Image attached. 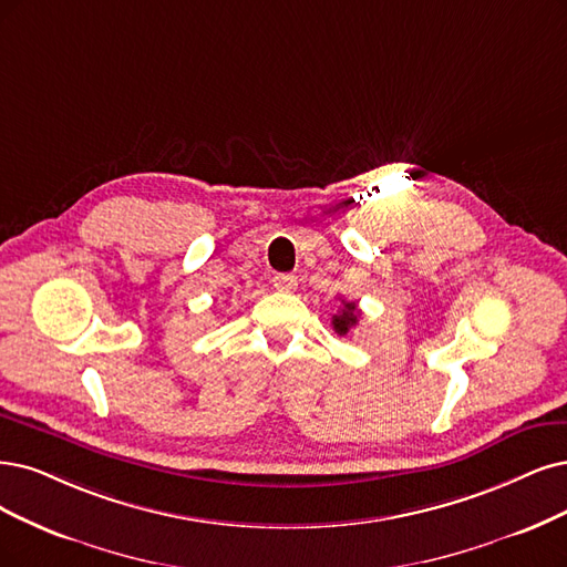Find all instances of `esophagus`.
<instances>
[{
	"label": "esophagus",
	"instance_id": "34e87169",
	"mask_svg": "<svg viewBox=\"0 0 567 567\" xmlns=\"http://www.w3.org/2000/svg\"><path fill=\"white\" fill-rule=\"evenodd\" d=\"M299 285L297 276H291V272H278L276 278H272V287L278 291H295Z\"/></svg>",
	"mask_w": 567,
	"mask_h": 567
}]
</instances>
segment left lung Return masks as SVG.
Masks as SVG:
<instances>
[{"mask_svg":"<svg viewBox=\"0 0 567 567\" xmlns=\"http://www.w3.org/2000/svg\"><path fill=\"white\" fill-rule=\"evenodd\" d=\"M341 303H343V308H341V312H337V316L331 318V324H333V331H337L339 337H346V333L360 322L358 320L360 310L352 301H341Z\"/></svg>","mask_w":567,"mask_h":567,"instance_id":"1","label":"left lung"}]
</instances>
